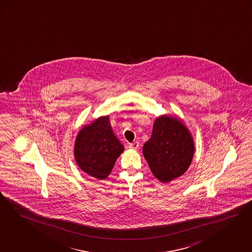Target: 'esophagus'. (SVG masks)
I'll return each instance as SVG.
<instances>
[{
  "instance_id": "34e87169",
  "label": "esophagus",
  "mask_w": 252,
  "mask_h": 252,
  "mask_svg": "<svg viewBox=\"0 0 252 252\" xmlns=\"http://www.w3.org/2000/svg\"><path fill=\"white\" fill-rule=\"evenodd\" d=\"M129 148L132 150H138L139 148V142L138 141H134L129 144Z\"/></svg>"
}]
</instances>
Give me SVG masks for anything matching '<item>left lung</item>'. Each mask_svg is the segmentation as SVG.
<instances>
[{"label": "left lung", "mask_w": 252, "mask_h": 252, "mask_svg": "<svg viewBox=\"0 0 252 252\" xmlns=\"http://www.w3.org/2000/svg\"><path fill=\"white\" fill-rule=\"evenodd\" d=\"M142 153L156 178L169 183L190 166L194 141L179 118L162 115L154 123L151 138L144 143Z\"/></svg>", "instance_id": "left-lung-1"}]
</instances>
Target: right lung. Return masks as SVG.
Masks as SVG:
<instances>
[{
    "label": "right lung",
    "instance_id": "obj_1",
    "mask_svg": "<svg viewBox=\"0 0 252 252\" xmlns=\"http://www.w3.org/2000/svg\"><path fill=\"white\" fill-rule=\"evenodd\" d=\"M124 146L115 137L109 116L85 126L75 141L74 156L81 170L98 180L109 176Z\"/></svg>",
    "mask_w": 252,
    "mask_h": 252
}]
</instances>
